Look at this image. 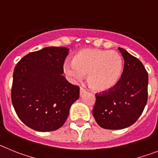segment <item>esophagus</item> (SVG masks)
Returning <instances> with one entry per match:
<instances>
[{
    "instance_id": "esophagus-1",
    "label": "esophagus",
    "mask_w": 158,
    "mask_h": 158,
    "mask_svg": "<svg viewBox=\"0 0 158 158\" xmlns=\"http://www.w3.org/2000/svg\"><path fill=\"white\" fill-rule=\"evenodd\" d=\"M85 92H86L85 89H83V88H81V89H80V96H82V95H83L84 93H85Z\"/></svg>"
}]
</instances>
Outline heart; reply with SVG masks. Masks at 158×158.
<instances>
[{
    "mask_svg": "<svg viewBox=\"0 0 158 158\" xmlns=\"http://www.w3.org/2000/svg\"><path fill=\"white\" fill-rule=\"evenodd\" d=\"M64 72L73 81H80L88 75L89 87L96 92H106L120 81L123 59L115 51L84 48L75 54L73 62H65Z\"/></svg>",
    "mask_w": 158,
    "mask_h": 158,
    "instance_id": "b5f03b06",
    "label": "heart"
}]
</instances>
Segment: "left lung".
<instances>
[{"label":"left lung","instance_id":"1","mask_svg":"<svg viewBox=\"0 0 158 158\" xmlns=\"http://www.w3.org/2000/svg\"><path fill=\"white\" fill-rule=\"evenodd\" d=\"M124 59L120 81L112 89L96 94L93 115L104 129L119 130L135 123L148 98V73L139 59L118 47Z\"/></svg>","mask_w":158,"mask_h":158}]
</instances>
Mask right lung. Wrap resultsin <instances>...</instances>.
Wrapping results in <instances>:
<instances>
[{
  "mask_svg": "<svg viewBox=\"0 0 158 158\" xmlns=\"http://www.w3.org/2000/svg\"><path fill=\"white\" fill-rule=\"evenodd\" d=\"M69 49L49 47L27 54L13 72L12 102L18 117L28 127L47 132L65 123L80 88L62 75Z\"/></svg>",
  "mask_w": 158,
  "mask_h": 158,
  "instance_id": "right-lung-1",
  "label": "right lung"
}]
</instances>
